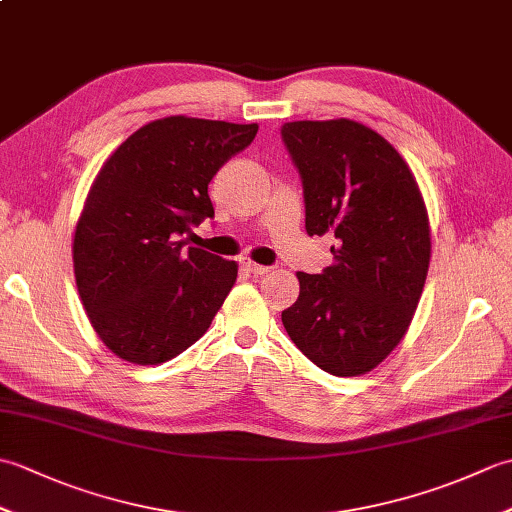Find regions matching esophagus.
I'll return each mask as SVG.
<instances>
[{"label":"esophagus","mask_w":512,"mask_h":512,"mask_svg":"<svg viewBox=\"0 0 512 512\" xmlns=\"http://www.w3.org/2000/svg\"><path fill=\"white\" fill-rule=\"evenodd\" d=\"M242 268L246 270V273H250V275H255V277H262V275H266L268 273V266H262V264H255V262H250V259H244L242 262Z\"/></svg>","instance_id":"obj_1"}]
</instances>
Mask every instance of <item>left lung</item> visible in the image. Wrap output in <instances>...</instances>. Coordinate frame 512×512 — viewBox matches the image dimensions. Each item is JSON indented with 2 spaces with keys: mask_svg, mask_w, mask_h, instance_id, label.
Wrapping results in <instances>:
<instances>
[{
  "mask_svg": "<svg viewBox=\"0 0 512 512\" xmlns=\"http://www.w3.org/2000/svg\"><path fill=\"white\" fill-rule=\"evenodd\" d=\"M281 140L301 176L308 235H334L332 266L297 273L281 312L310 361L332 376L374 369L405 336L427 279L431 237L416 178L361 123L295 121Z\"/></svg>",
  "mask_w": 512,
  "mask_h": 512,
  "instance_id": "8db88e82",
  "label": "left lung"
}]
</instances>
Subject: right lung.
<instances>
[{"label": "right lung", "mask_w": 512, "mask_h": 512, "mask_svg": "<svg viewBox=\"0 0 512 512\" xmlns=\"http://www.w3.org/2000/svg\"><path fill=\"white\" fill-rule=\"evenodd\" d=\"M257 125L169 116L140 127L96 176L74 231V277L92 328L118 356L158 365L209 330L237 264L184 248L213 220L209 182Z\"/></svg>", "instance_id": "right-lung-1"}]
</instances>
